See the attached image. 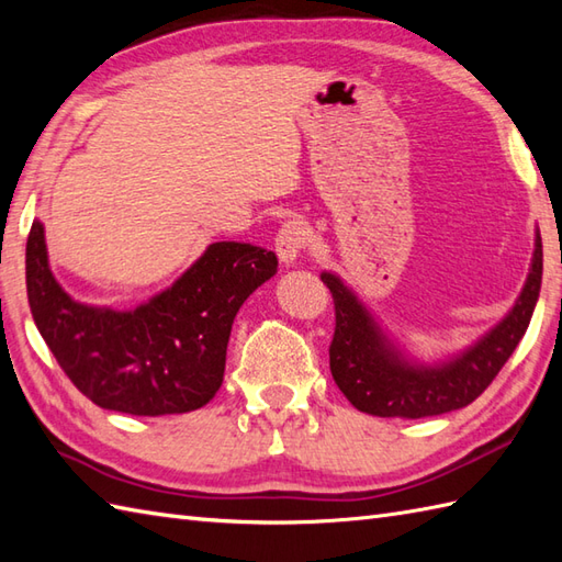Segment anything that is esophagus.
Masks as SVG:
<instances>
[{
	"instance_id": "obj_1",
	"label": "esophagus",
	"mask_w": 562,
	"mask_h": 562,
	"mask_svg": "<svg viewBox=\"0 0 562 562\" xmlns=\"http://www.w3.org/2000/svg\"><path fill=\"white\" fill-rule=\"evenodd\" d=\"M308 244V229L302 222H288L274 236V250L284 266H294L296 258L302 256V250Z\"/></svg>"
}]
</instances>
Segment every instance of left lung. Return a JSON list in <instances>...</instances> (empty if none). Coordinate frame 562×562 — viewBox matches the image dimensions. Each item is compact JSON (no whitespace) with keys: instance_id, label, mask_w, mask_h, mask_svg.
<instances>
[{"instance_id":"1","label":"left lung","mask_w":562,"mask_h":562,"mask_svg":"<svg viewBox=\"0 0 562 562\" xmlns=\"http://www.w3.org/2000/svg\"><path fill=\"white\" fill-rule=\"evenodd\" d=\"M543 274L541 234L536 229L533 258L515 306L497 326L461 352L420 362L405 355L374 314L336 272L321 280L336 304V336L330 342V374L357 411L376 417H429L465 408L491 386L515 352L539 302Z\"/></svg>"}]
</instances>
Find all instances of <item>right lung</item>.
Returning <instances> with one entry per match:
<instances>
[{"mask_svg": "<svg viewBox=\"0 0 562 562\" xmlns=\"http://www.w3.org/2000/svg\"><path fill=\"white\" fill-rule=\"evenodd\" d=\"M274 272L272 250L217 241L171 288L117 312L63 290L38 220L26 244L29 304L47 348L83 396L127 415L190 413L210 403L238 308Z\"/></svg>", "mask_w": 562, "mask_h": 562, "instance_id": "right-lung-1", "label": "right lung"}]
</instances>
